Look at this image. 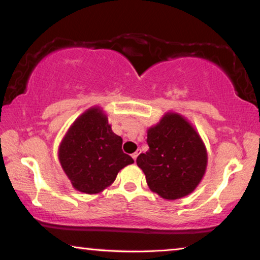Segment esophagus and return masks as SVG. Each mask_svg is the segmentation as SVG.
Here are the masks:
<instances>
[{
    "instance_id": "esophagus-1",
    "label": "esophagus",
    "mask_w": 260,
    "mask_h": 260,
    "mask_svg": "<svg viewBox=\"0 0 260 260\" xmlns=\"http://www.w3.org/2000/svg\"><path fill=\"white\" fill-rule=\"evenodd\" d=\"M139 153H140V149H138V151H137V152H135V153H133V154H132V158H133V159H134V161H135V160H137V158H138V155H139Z\"/></svg>"
}]
</instances>
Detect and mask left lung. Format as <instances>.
<instances>
[{
	"label": "left lung",
	"mask_w": 260,
	"mask_h": 260,
	"mask_svg": "<svg viewBox=\"0 0 260 260\" xmlns=\"http://www.w3.org/2000/svg\"><path fill=\"white\" fill-rule=\"evenodd\" d=\"M149 149L137 158L152 192L167 200L180 199L197 188L207 167V151L192 123L167 112L147 129Z\"/></svg>",
	"instance_id": "obj_1"
}]
</instances>
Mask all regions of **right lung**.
<instances>
[{
	"label": "right lung",
	"mask_w": 260,
	"mask_h": 260,
	"mask_svg": "<svg viewBox=\"0 0 260 260\" xmlns=\"http://www.w3.org/2000/svg\"><path fill=\"white\" fill-rule=\"evenodd\" d=\"M121 146V137L112 131L102 108L95 106L69 127L58 146V160L76 191L95 194L111 186L120 170L134 162Z\"/></svg>",
	"instance_id": "1"
}]
</instances>
